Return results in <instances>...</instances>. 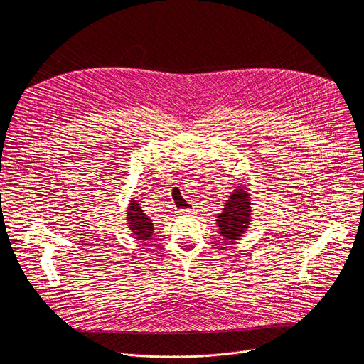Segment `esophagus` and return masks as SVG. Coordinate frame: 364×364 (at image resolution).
Here are the masks:
<instances>
[{
    "label": "esophagus",
    "instance_id": "1",
    "mask_svg": "<svg viewBox=\"0 0 364 364\" xmlns=\"http://www.w3.org/2000/svg\"><path fill=\"white\" fill-rule=\"evenodd\" d=\"M180 213H181V215H191V213H193V210H190V209H186V210H181Z\"/></svg>",
    "mask_w": 364,
    "mask_h": 364
}]
</instances>
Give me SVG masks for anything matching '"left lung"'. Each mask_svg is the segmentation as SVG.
Listing matches in <instances>:
<instances>
[{"instance_id": "obj_1", "label": "left lung", "mask_w": 364, "mask_h": 364, "mask_svg": "<svg viewBox=\"0 0 364 364\" xmlns=\"http://www.w3.org/2000/svg\"><path fill=\"white\" fill-rule=\"evenodd\" d=\"M250 194L246 186H237L226 200L222 213L218 215L216 223L220 235L228 243L237 240L250 225Z\"/></svg>"}]
</instances>
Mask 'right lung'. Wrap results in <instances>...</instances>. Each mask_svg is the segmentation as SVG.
I'll use <instances>...</instances> for the list:
<instances>
[{
	"mask_svg": "<svg viewBox=\"0 0 364 364\" xmlns=\"http://www.w3.org/2000/svg\"><path fill=\"white\" fill-rule=\"evenodd\" d=\"M127 225L138 240H148L154 232L152 220L142 212L136 200H131L127 212Z\"/></svg>",
	"mask_w": 364,
	"mask_h": 364,
	"instance_id": "right-lung-1",
	"label": "right lung"
}]
</instances>
